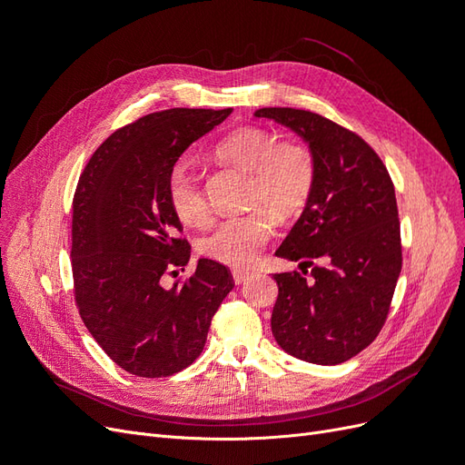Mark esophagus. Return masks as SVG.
I'll return each instance as SVG.
<instances>
[{
  "label": "esophagus",
  "mask_w": 465,
  "mask_h": 465,
  "mask_svg": "<svg viewBox=\"0 0 465 465\" xmlns=\"http://www.w3.org/2000/svg\"><path fill=\"white\" fill-rule=\"evenodd\" d=\"M250 277H252V273L246 272V270H232V279H234L236 285L246 283V281H248Z\"/></svg>",
  "instance_id": "obj_1"
}]
</instances>
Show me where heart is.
<instances>
[{
	"instance_id": "b5f03b06",
	"label": "heart",
	"mask_w": 465,
	"mask_h": 465,
	"mask_svg": "<svg viewBox=\"0 0 465 465\" xmlns=\"http://www.w3.org/2000/svg\"><path fill=\"white\" fill-rule=\"evenodd\" d=\"M215 157L250 173L248 203L258 207L248 215L221 221L200 244V252L219 263L250 267L273 234V215L297 217L314 192L316 164L312 153L294 142L258 125L241 128L223 137L213 149ZM166 198L174 215L190 227H202L209 219V205L186 164H176L166 178Z\"/></svg>"
}]
</instances>
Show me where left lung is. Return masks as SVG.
<instances>
[{"instance_id":"8db88e82","label":"left lung","mask_w":465,"mask_h":465,"mask_svg":"<svg viewBox=\"0 0 465 465\" xmlns=\"http://www.w3.org/2000/svg\"><path fill=\"white\" fill-rule=\"evenodd\" d=\"M254 116L292 130L316 164L311 200L275 252L302 272L312 266L313 277L273 275V337L301 361L345 362L382 330L401 272L391 178L364 139L314 112L260 108Z\"/></svg>"}]
</instances>
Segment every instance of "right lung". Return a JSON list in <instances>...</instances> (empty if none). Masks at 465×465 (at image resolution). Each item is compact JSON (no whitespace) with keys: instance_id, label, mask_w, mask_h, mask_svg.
<instances>
[{"instance_id":"right-lung-1","label":"right lung","mask_w":465,"mask_h":465,"mask_svg":"<svg viewBox=\"0 0 465 465\" xmlns=\"http://www.w3.org/2000/svg\"><path fill=\"white\" fill-rule=\"evenodd\" d=\"M232 112L171 108L139 118L94 151L74 198L72 270L81 320L120 369L173 376L200 357L211 318L232 291L223 263L200 258L171 289L164 273L184 270L190 244L168 205L166 178L193 142Z\"/></svg>"}]
</instances>
